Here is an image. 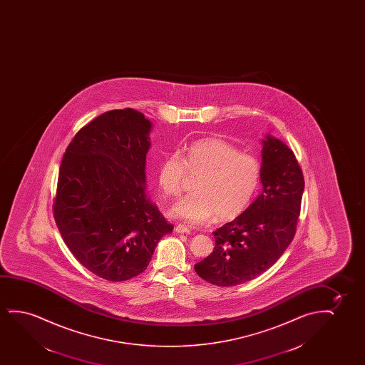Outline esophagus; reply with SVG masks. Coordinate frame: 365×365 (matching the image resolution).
Segmentation results:
<instances>
[{
    "instance_id": "1",
    "label": "esophagus",
    "mask_w": 365,
    "mask_h": 365,
    "mask_svg": "<svg viewBox=\"0 0 365 365\" xmlns=\"http://www.w3.org/2000/svg\"><path fill=\"white\" fill-rule=\"evenodd\" d=\"M175 232L177 233H180V235H190V230L188 228V227H185V225H178L175 228Z\"/></svg>"
}]
</instances>
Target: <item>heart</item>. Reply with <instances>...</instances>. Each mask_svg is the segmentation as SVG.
<instances>
[{
	"label": "heart",
	"mask_w": 365,
	"mask_h": 365,
	"mask_svg": "<svg viewBox=\"0 0 365 365\" xmlns=\"http://www.w3.org/2000/svg\"><path fill=\"white\" fill-rule=\"evenodd\" d=\"M190 177L197 178L195 193L177 202L170 215L190 225H207L217 215L220 222L238 218L259 188L262 165L255 155L218 137L195 140L183 155L172 153L157 170L160 190L180 197Z\"/></svg>",
	"instance_id": "obj_1"
}]
</instances>
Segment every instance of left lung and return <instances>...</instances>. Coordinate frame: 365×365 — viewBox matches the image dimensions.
<instances>
[{"instance_id":"obj_1","label":"left lung","mask_w":365,"mask_h":365,"mask_svg":"<svg viewBox=\"0 0 365 365\" xmlns=\"http://www.w3.org/2000/svg\"><path fill=\"white\" fill-rule=\"evenodd\" d=\"M260 180L263 192L245 213L213 232L215 250L195 265L202 279L220 287L255 279L294 238L304 177L293 150L272 135L263 140Z\"/></svg>"}]
</instances>
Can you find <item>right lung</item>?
<instances>
[{
	"mask_svg": "<svg viewBox=\"0 0 365 365\" xmlns=\"http://www.w3.org/2000/svg\"><path fill=\"white\" fill-rule=\"evenodd\" d=\"M150 128L138 110H108L76 133L61 163L56 225L76 259L110 282L145 272L173 230L145 192Z\"/></svg>",
	"mask_w": 365,
	"mask_h": 365,
	"instance_id": "right-lung-1",
	"label": "right lung"
}]
</instances>
